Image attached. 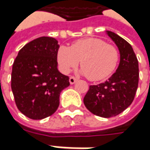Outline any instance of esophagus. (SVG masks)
<instances>
[{
    "mask_svg": "<svg viewBox=\"0 0 150 150\" xmlns=\"http://www.w3.org/2000/svg\"><path fill=\"white\" fill-rule=\"evenodd\" d=\"M76 80H77V79H76V78H75L74 76H70V85H73V84H75V82H76Z\"/></svg>",
    "mask_w": 150,
    "mask_h": 150,
    "instance_id": "1",
    "label": "esophagus"
}]
</instances>
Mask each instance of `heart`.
<instances>
[{
    "mask_svg": "<svg viewBox=\"0 0 150 150\" xmlns=\"http://www.w3.org/2000/svg\"><path fill=\"white\" fill-rule=\"evenodd\" d=\"M59 70L68 74L80 63V73L89 80H100L114 72L120 59L118 50L99 38H84L75 41L70 47L60 46L56 54Z\"/></svg>",
    "mask_w": 150,
    "mask_h": 150,
    "instance_id": "obj_1",
    "label": "heart"
}]
</instances>
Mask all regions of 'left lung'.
<instances>
[{
	"instance_id": "left-lung-1",
	"label": "left lung",
	"mask_w": 150,
	"mask_h": 150,
	"mask_svg": "<svg viewBox=\"0 0 150 150\" xmlns=\"http://www.w3.org/2000/svg\"><path fill=\"white\" fill-rule=\"evenodd\" d=\"M106 33L120 50V65L105 82L90 86L84 104L97 116L110 118L126 110L134 100L139 84V62L130 44L112 31Z\"/></svg>"
}]
</instances>
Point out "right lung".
Segmentation results:
<instances>
[{
    "mask_svg": "<svg viewBox=\"0 0 150 150\" xmlns=\"http://www.w3.org/2000/svg\"><path fill=\"white\" fill-rule=\"evenodd\" d=\"M59 45L54 38L42 36L20 50L11 72V90L18 110L32 120L53 115L59 95L70 85L69 77L57 69Z\"/></svg>",
    "mask_w": 150,
    "mask_h": 150,
    "instance_id": "add662e5",
    "label": "right lung"
}]
</instances>
